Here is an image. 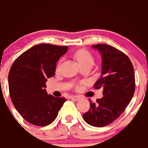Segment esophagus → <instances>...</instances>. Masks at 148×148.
I'll use <instances>...</instances> for the list:
<instances>
[{
	"label": "esophagus",
	"instance_id": "esophagus-1",
	"mask_svg": "<svg viewBox=\"0 0 148 148\" xmlns=\"http://www.w3.org/2000/svg\"><path fill=\"white\" fill-rule=\"evenodd\" d=\"M71 99H74V100H79L81 99V96H71Z\"/></svg>",
	"mask_w": 148,
	"mask_h": 148
}]
</instances>
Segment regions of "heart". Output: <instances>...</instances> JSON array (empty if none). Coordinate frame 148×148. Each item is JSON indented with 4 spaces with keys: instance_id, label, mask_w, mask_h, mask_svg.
I'll use <instances>...</instances> for the list:
<instances>
[{
    "instance_id": "heart-1",
    "label": "heart",
    "mask_w": 148,
    "mask_h": 148,
    "mask_svg": "<svg viewBox=\"0 0 148 148\" xmlns=\"http://www.w3.org/2000/svg\"><path fill=\"white\" fill-rule=\"evenodd\" d=\"M75 58L79 65L88 62H93L92 56L85 49H79L75 53Z\"/></svg>"
}]
</instances>
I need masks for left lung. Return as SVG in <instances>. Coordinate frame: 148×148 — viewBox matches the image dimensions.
Here are the masks:
<instances>
[{
	"label": "left lung",
	"instance_id": "obj_1",
	"mask_svg": "<svg viewBox=\"0 0 148 148\" xmlns=\"http://www.w3.org/2000/svg\"><path fill=\"white\" fill-rule=\"evenodd\" d=\"M92 47L101 55V75L94 88H102L103 96L90 102L83 119L91 126L102 127L118 119L129 104L136 88L135 72L132 63L121 51L102 44Z\"/></svg>",
	"mask_w": 148,
	"mask_h": 148
}]
</instances>
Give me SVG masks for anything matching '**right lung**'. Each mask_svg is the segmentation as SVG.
Listing matches in <instances>:
<instances>
[{
    "instance_id": "right-lung-1",
    "label": "right lung",
    "mask_w": 148,
    "mask_h": 148,
    "mask_svg": "<svg viewBox=\"0 0 148 148\" xmlns=\"http://www.w3.org/2000/svg\"><path fill=\"white\" fill-rule=\"evenodd\" d=\"M67 46L40 44L22 53L9 73L10 97L22 117L33 125L52 123L65 98L48 95L46 81L55 75L56 62L68 51Z\"/></svg>"
}]
</instances>
